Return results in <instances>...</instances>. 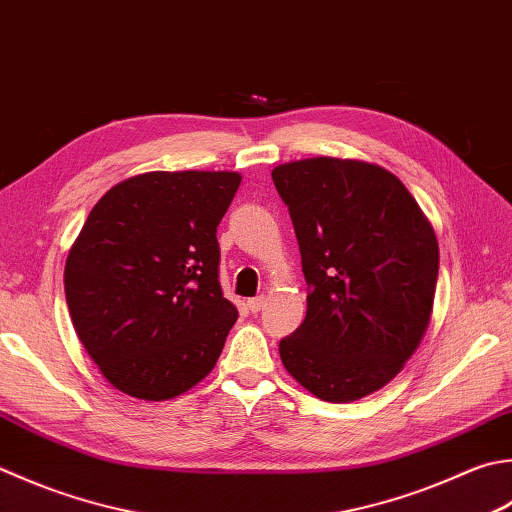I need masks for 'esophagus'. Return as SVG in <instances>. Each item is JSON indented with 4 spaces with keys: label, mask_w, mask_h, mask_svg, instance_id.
I'll list each match as a JSON object with an SVG mask.
<instances>
[{
    "label": "esophagus",
    "mask_w": 512,
    "mask_h": 512,
    "mask_svg": "<svg viewBox=\"0 0 512 512\" xmlns=\"http://www.w3.org/2000/svg\"><path fill=\"white\" fill-rule=\"evenodd\" d=\"M264 295H259V297H253V299H248L246 302V308L250 310V313H259V310H262V306H264Z\"/></svg>",
    "instance_id": "1"
}]
</instances>
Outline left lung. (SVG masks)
Listing matches in <instances>:
<instances>
[{
    "label": "left lung",
    "instance_id": "1",
    "mask_svg": "<svg viewBox=\"0 0 512 512\" xmlns=\"http://www.w3.org/2000/svg\"><path fill=\"white\" fill-rule=\"evenodd\" d=\"M293 219L308 310L279 342L315 397L355 402L386 386L428 328L439 273L435 230L386 168L313 157L273 168Z\"/></svg>",
    "mask_w": 512,
    "mask_h": 512
}]
</instances>
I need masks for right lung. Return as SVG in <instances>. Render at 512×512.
I'll use <instances>...</instances> for the list:
<instances>
[{
  "label": "right lung",
  "instance_id": "obj_1",
  "mask_svg": "<svg viewBox=\"0 0 512 512\" xmlns=\"http://www.w3.org/2000/svg\"><path fill=\"white\" fill-rule=\"evenodd\" d=\"M239 173H144L90 210L64 268L75 333L122 393L164 402L202 382L237 308L219 286L217 226Z\"/></svg>",
  "mask_w": 512,
  "mask_h": 512
}]
</instances>
